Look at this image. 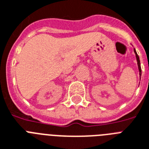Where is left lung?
<instances>
[{"label": "left lung", "instance_id": "obj_1", "mask_svg": "<svg viewBox=\"0 0 149 149\" xmlns=\"http://www.w3.org/2000/svg\"><path fill=\"white\" fill-rule=\"evenodd\" d=\"M134 53H135V56H136V59H137V62H138V66H139V75H140V77L141 76V64H140V59H139V57L138 56V54L136 52V50L134 49Z\"/></svg>", "mask_w": 149, "mask_h": 149}]
</instances>
